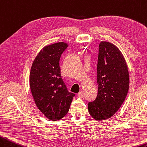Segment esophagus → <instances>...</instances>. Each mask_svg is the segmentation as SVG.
Segmentation results:
<instances>
[{"label": "esophagus", "mask_w": 147, "mask_h": 147, "mask_svg": "<svg viewBox=\"0 0 147 147\" xmlns=\"http://www.w3.org/2000/svg\"><path fill=\"white\" fill-rule=\"evenodd\" d=\"M78 96L82 98V97H83L84 96V93L82 92V91H80V92L78 93Z\"/></svg>", "instance_id": "34e87169"}]
</instances>
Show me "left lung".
<instances>
[{"mask_svg":"<svg viewBox=\"0 0 147 147\" xmlns=\"http://www.w3.org/2000/svg\"><path fill=\"white\" fill-rule=\"evenodd\" d=\"M97 71V96L95 100L88 104V110L92 118L102 121L118 111L129 89L128 66L115 45L107 41L100 43Z\"/></svg>","mask_w":147,"mask_h":147,"instance_id":"obj_1","label":"left lung"}]
</instances>
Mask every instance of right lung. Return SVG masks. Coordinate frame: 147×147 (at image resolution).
I'll return each mask as SVG.
<instances>
[{"mask_svg":"<svg viewBox=\"0 0 147 147\" xmlns=\"http://www.w3.org/2000/svg\"><path fill=\"white\" fill-rule=\"evenodd\" d=\"M68 47L64 42L45 47L32 64L29 86L36 105L52 121L67 115L75 94L69 92L61 79L59 61Z\"/></svg>","mask_w":147,"mask_h":147,"instance_id":"right-lung-1","label":"right lung"}]
</instances>
